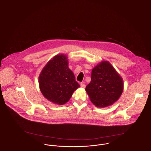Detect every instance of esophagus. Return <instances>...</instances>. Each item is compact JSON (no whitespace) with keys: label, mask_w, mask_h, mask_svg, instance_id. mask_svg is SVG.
<instances>
[{"label":"esophagus","mask_w":151,"mask_h":151,"mask_svg":"<svg viewBox=\"0 0 151 151\" xmlns=\"http://www.w3.org/2000/svg\"><path fill=\"white\" fill-rule=\"evenodd\" d=\"M80 86L81 88H86V85H85V84L84 83H81L80 84Z\"/></svg>","instance_id":"34e87169"}]
</instances>
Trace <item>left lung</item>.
<instances>
[{
  "label": "left lung",
  "instance_id": "8db88e82",
  "mask_svg": "<svg viewBox=\"0 0 151 151\" xmlns=\"http://www.w3.org/2000/svg\"><path fill=\"white\" fill-rule=\"evenodd\" d=\"M123 90L122 77L108 61L93 68L91 81L86 91L91 102L98 108L109 106L119 99Z\"/></svg>",
  "mask_w": 151,
  "mask_h": 151
}]
</instances>
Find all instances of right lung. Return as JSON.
Masks as SVG:
<instances>
[{
    "instance_id": "obj_1",
    "label": "right lung",
    "mask_w": 151,
    "mask_h": 151,
    "mask_svg": "<svg viewBox=\"0 0 151 151\" xmlns=\"http://www.w3.org/2000/svg\"><path fill=\"white\" fill-rule=\"evenodd\" d=\"M67 57L59 54L49 60L39 76V86L43 96L51 102L62 105L68 102L80 85L68 68Z\"/></svg>"
}]
</instances>
